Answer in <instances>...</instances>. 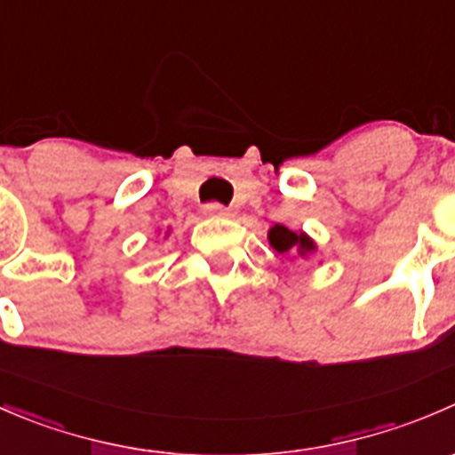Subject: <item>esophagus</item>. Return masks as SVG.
<instances>
[{"instance_id": "34e87169", "label": "esophagus", "mask_w": 455, "mask_h": 455, "mask_svg": "<svg viewBox=\"0 0 455 455\" xmlns=\"http://www.w3.org/2000/svg\"><path fill=\"white\" fill-rule=\"evenodd\" d=\"M204 213L215 215V218H224V215H231V211L220 204V202H209V204H204Z\"/></svg>"}]
</instances>
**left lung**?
<instances>
[{
  "instance_id": "1",
  "label": "left lung",
  "mask_w": 455,
  "mask_h": 455,
  "mask_svg": "<svg viewBox=\"0 0 455 455\" xmlns=\"http://www.w3.org/2000/svg\"><path fill=\"white\" fill-rule=\"evenodd\" d=\"M268 242L279 255L297 253L299 257H308L310 253H315L316 249V244L306 235V233L291 231V228H286L283 224H275V227L270 228Z\"/></svg>"
}]
</instances>
